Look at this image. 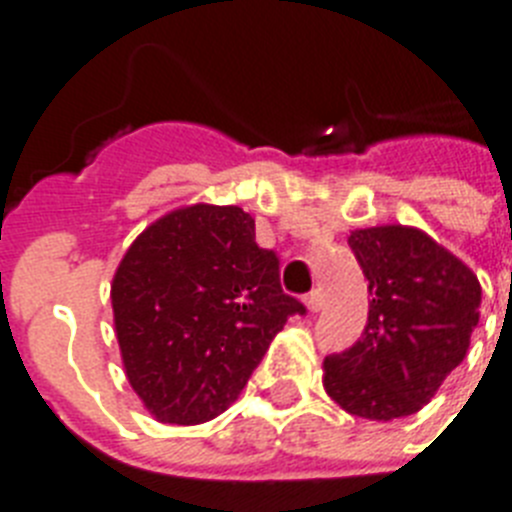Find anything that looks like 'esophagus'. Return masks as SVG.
Segmentation results:
<instances>
[{
  "mask_svg": "<svg viewBox=\"0 0 512 512\" xmlns=\"http://www.w3.org/2000/svg\"><path fill=\"white\" fill-rule=\"evenodd\" d=\"M305 305L310 312H318L323 307V292L320 289H312L310 295H305Z\"/></svg>",
  "mask_w": 512,
  "mask_h": 512,
  "instance_id": "34e87169",
  "label": "esophagus"
}]
</instances>
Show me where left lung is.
I'll return each instance as SVG.
<instances>
[{"label": "left lung", "mask_w": 512, "mask_h": 512, "mask_svg": "<svg viewBox=\"0 0 512 512\" xmlns=\"http://www.w3.org/2000/svg\"><path fill=\"white\" fill-rule=\"evenodd\" d=\"M348 246L369 279V320L354 346L323 361V387L356 418H405L467 356L482 287L464 261L410 225L354 230Z\"/></svg>", "instance_id": "1"}]
</instances>
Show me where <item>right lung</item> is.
<instances>
[{
    "label": "right lung",
    "mask_w": 512,
    "mask_h": 512,
    "mask_svg": "<svg viewBox=\"0 0 512 512\" xmlns=\"http://www.w3.org/2000/svg\"><path fill=\"white\" fill-rule=\"evenodd\" d=\"M110 300L130 387L176 425L225 413L289 315L305 312L282 292L253 217L205 202L166 212L130 243Z\"/></svg>",
    "instance_id": "add662e5"
}]
</instances>
